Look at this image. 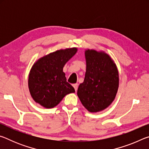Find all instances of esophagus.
<instances>
[{
    "instance_id": "1",
    "label": "esophagus",
    "mask_w": 149,
    "mask_h": 149,
    "mask_svg": "<svg viewBox=\"0 0 149 149\" xmlns=\"http://www.w3.org/2000/svg\"><path fill=\"white\" fill-rule=\"evenodd\" d=\"M73 87H74L75 91H77V88H78V85H77V84H75L73 85Z\"/></svg>"
}]
</instances>
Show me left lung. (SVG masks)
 I'll list each match as a JSON object with an SVG mask.
<instances>
[{
	"label": "left lung",
	"mask_w": 149,
	"mask_h": 149,
	"mask_svg": "<svg viewBox=\"0 0 149 149\" xmlns=\"http://www.w3.org/2000/svg\"><path fill=\"white\" fill-rule=\"evenodd\" d=\"M86 72L79 85L77 96L84 107L91 112L107 108L114 100L119 85L116 65L104 52L87 50Z\"/></svg>",
	"instance_id": "obj_1"
}]
</instances>
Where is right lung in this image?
I'll list each match as a JSON object with an SVG mask.
<instances>
[{
	"label": "right lung",
	"mask_w": 149,
	"mask_h": 149,
	"mask_svg": "<svg viewBox=\"0 0 149 149\" xmlns=\"http://www.w3.org/2000/svg\"><path fill=\"white\" fill-rule=\"evenodd\" d=\"M77 48L59 50L43 56L30 70L28 86L35 102L47 108L56 107L75 89L66 81L63 68L76 53Z\"/></svg>",
	"instance_id": "1"
}]
</instances>
